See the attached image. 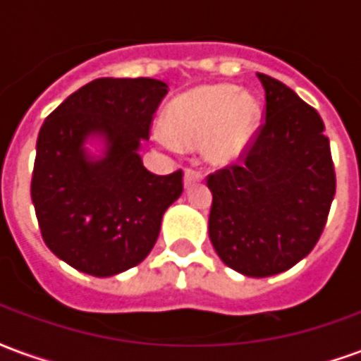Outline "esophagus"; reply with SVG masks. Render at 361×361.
<instances>
[{"label": "esophagus", "instance_id": "esophagus-1", "mask_svg": "<svg viewBox=\"0 0 361 361\" xmlns=\"http://www.w3.org/2000/svg\"><path fill=\"white\" fill-rule=\"evenodd\" d=\"M201 180H203V173L199 172V170H195V168H188V170H185V176H183L185 188H189V185H193V183H197V181Z\"/></svg>", "mask_w": 361, "mask_h": 361}]
</instances>
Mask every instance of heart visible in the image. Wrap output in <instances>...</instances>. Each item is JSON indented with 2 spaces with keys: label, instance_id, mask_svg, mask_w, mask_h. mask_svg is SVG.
<instances>
[{
  "label": "heart",
  "instance_id": "obj_1",
  "mask_svg": "<svg viewBox=\"0 0 361 361\" xmlns=\"http://www.w3.org/2000/svg\"><path fill=\"white\" fill-rule=\"evenodd\" d=\"M259 127V104L250 92L232 85L197 87L173 98L164 111V129L180 147L203 140L204 157L212 164H228L247 149ZM170 141L160 139L162 145Z\"/></svg>",
  "mask_w": 361,
  "mask_h": 361
}]
</instances>
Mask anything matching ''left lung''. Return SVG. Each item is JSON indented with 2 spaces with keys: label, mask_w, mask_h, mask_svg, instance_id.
<instances>
[{
  "label": "left lung",
  "mask_w": 361,
  "mask_h": 361,
  "mask_svg": "<svg viewBox=\"0 0 361 361\" xmlns=\"http://www.w3.org/2000/svg\"><path fill=\"white\" fill-rule=\"evenodd\" d=\"M265 121L240 160L207 178L209 235L219 257L245 276H272L300 263L323 234L336 191L325 123L265 73Z\"/></svg>",
  "instance_id": "8db88e82"
}]
</instances>
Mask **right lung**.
Returning <instances> with one entry per match:
<instances>
[{"instance_id":"1","label":"right lung","mask_w":361,"mask_h":361,"mask_svg":"<svg viewBox=\"0 0 361 361\" xmlns=\"http://www.w3.org/2000/svg\"><path fill=\"white\" fill-rule=\"evenodd\" d=\"M166 94L168 85L157 79H96L44 121L30 197L46 245L77 271L114 276L139 265L181 195V170L157 176L139 157ZM89 134L106 141L100 161L82 149Z\"/></svg>"}]
</instances>
